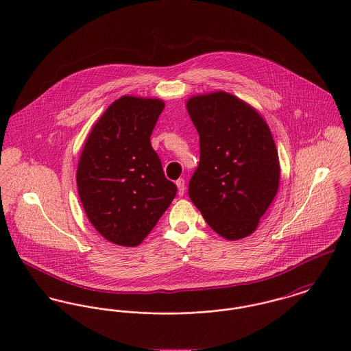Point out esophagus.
<instances>
[{"label":"esophagus","mask_w":351,"mask_h":351,"mask_svg":"<svg viewBox=\"0 0 351 351\" xmlns=\"http://www.w3.org/2000/svg\"><path fill=\"white\" fill-rule=\"evenodd\" d=\"M176 185H177V188H178V195H180V196H184V192H185V181H184L182 178H180V180L176 181Z\"/></svg>","instance_id":"1"}]
</instances>
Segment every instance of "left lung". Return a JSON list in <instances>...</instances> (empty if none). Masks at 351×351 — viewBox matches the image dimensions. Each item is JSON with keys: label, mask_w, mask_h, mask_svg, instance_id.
<instances>
[{"label": "left lung", "mask_w": 351, "mask_h": 351, "mask_svg": "<svg viewBox=\"0 0 351 351\" xmlns=\"http://www.w3.org/2000/svg\"><path fill=\"white\" fill-rule=\"evenodd\" d=\"M200 135V163L189 197L227 241L251 235L274 200L280 159L269 125L249 102L223 90L186 101Z\"/></svg>", "instance_id": "8db88e82"}]
</instances>
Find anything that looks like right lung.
Wrapping results in <instances>:
<instances>
[{"instance_id": "right-lung-1", "label": "right lung", "mask_w": 351, "mask_h": 351, "mask_svg": "<svg viewBox=\"0 0 351 351\" xmlns=\"http://www.w3.org/2000/svg\"><path fill=\"white\" fill-rule=\"evenodd\" d=\"M165 101L121 96L93 124L77 166L84 210L101 237L139 246L177 195L150 136Z\"/></svg>"}]
</instances>
